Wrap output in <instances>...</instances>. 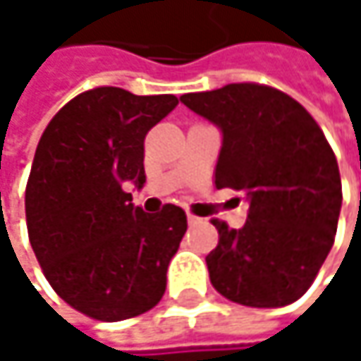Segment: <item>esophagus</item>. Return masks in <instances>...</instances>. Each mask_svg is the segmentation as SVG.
<instances>
[{
  "instance_id": "1",
  "label": "esophagus",
  "mask_w": 361,
  "mask_h": 361,
  "mask_svg": "<svg viewBox=\"0 0 361 361\" xmlns=\"http://www.w3.org/2000/svg\"><path fill=\"white\" fill-rule=\"evenodd\" d=\"M200 221H202L200 217H196L194 213H188V224H190V226H196V224H200Z\"/></svg>"
}]
</instances>
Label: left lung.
Wrapping results in <instances>:
<instances>
[{"label": "left lung", "mask_w": 361, "mask_h": 361, "mask_svg": "<svg viewBox=\"0 0 361 361\" xmlns=\"http://www.w3.org/2000/svg\"><path fill=\"white\" fill-rule=\"evenodd\" d=\"M180 100L224 133L215 185L249 198L240 230L211 219L219 232L207 255L211 284L247 307L295 303L332 249L343 202L324 131L295 98L261 83H230Z\"/></svg>", "instance_id": "1"}]
</instances>
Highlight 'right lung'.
Instances as JSON below:
<instances>
[{"instance_id":"obj_1","label":"right lung","mask_w":361,"mask_h":361,"mask_svg":"<svg viewBox=\"0 0 361 361\" xmlns=\"http://www.w3.org/2000/svg\"><path fill=\"white\" fill-rule=\"evenodd\" d=\"M178 106L171 94L94 87L47 123L25 192L29 240L49 286L73 310L118 322L152 310L188 228L181 207L144 213L146 133Z\"/></svg>"}]
</instances>
